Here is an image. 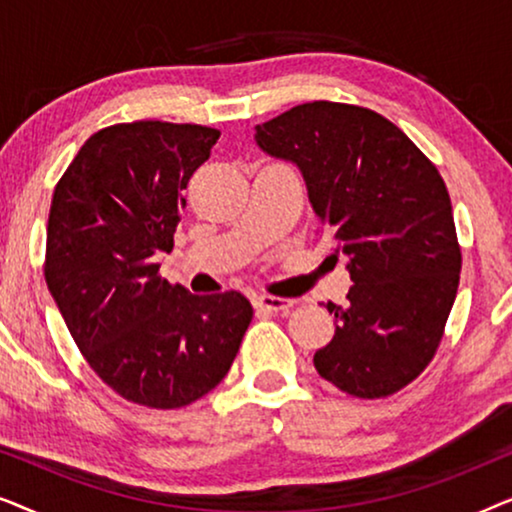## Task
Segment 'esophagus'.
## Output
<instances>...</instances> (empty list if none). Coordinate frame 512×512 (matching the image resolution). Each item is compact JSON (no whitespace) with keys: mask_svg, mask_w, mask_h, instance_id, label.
<instances>
[{"mask_svg":"<svg viewBox=\"0 0 512 512\" xmlns=\"http://www.w3.org/2000/svg\"><path fill=\"white\" fill-rule=\"evenodd\" d=\"M254 305L261 307V310H268V312H284V310H289V307H293V300L277 298V296H256Z\"/></svg>","mask_w":512,"mask_h":512,"instance_id":"esophagus-1","label":"esophagus"}]
</instances>
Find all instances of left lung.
<instances>
[{
    "mask_svg": "<svg viewBox=\"0 0 512 512\" xmlns=\"http://www.w3.org/2000/svg\"><path fill=\"white\" fill-rule=\"evenodd\" d=\"M254 137L298 165L354 282L345 305H326L335 335L314 368L349 396L396 394L431 363L459 289L443 177L401 128L354 104H298L256 125Z\"/></svg>",
    "mask_w": 512,
    "mask_h": 512,
    "instance_id": "obj_1",
    "label": "left lung"
}]
</instances>
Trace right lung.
I'll use <instances>...</instances> for the list:
<instances>
[{"mask_svg": "<svg viewBox=\"0 0 512 512\" xmlns=\"http://www.w3.org/2000/svg\"><path fill=\"white\" fill-rule=\"evenodd\" d=\"M221 132L135 121L95 132L53 191L44 275L76 347L125 401L191 405L233 366L254 317L242 293L193 296L158 275L184 188Z\"/></svg>", "mask_w": 512, "mask_h": 512, "instance_id": "add662e5", "label": "right lung"}]
</instances>
